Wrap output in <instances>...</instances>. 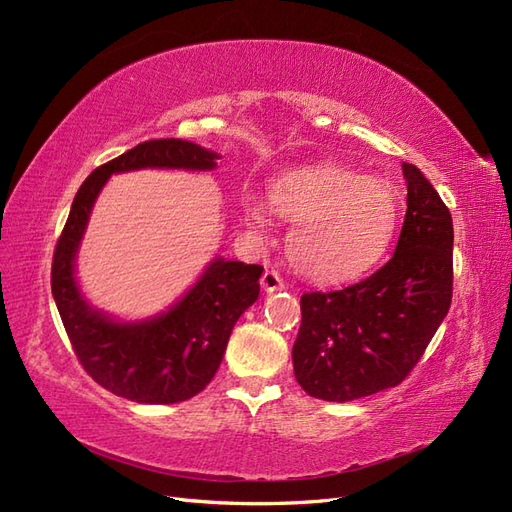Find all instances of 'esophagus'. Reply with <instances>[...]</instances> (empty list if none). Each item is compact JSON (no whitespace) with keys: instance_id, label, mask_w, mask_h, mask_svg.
I'll return each mask as SVG.
<instances>
[{"instance_id":"34e87169","label":"esophagus","mask_w":512,"mask_h":512,"mask_svg":"<svg viewBox=\"0 0 512 512\" xmlns=\"http://www.w3.org/2000/svg\"><path fill=\"white\" fill-rule=\"evenodd\" d=\"M260 286H262V290H265V292H275V290H284L286 288L282 275L277 273V271H273V269L265 271V275H262V280H260Z\"/></svg>"}]
</instances>
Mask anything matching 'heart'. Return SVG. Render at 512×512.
I'll return each instance as SVG.
<instances>
[{
  "label": "heart",
  "instance_id": "heart-1",
  "mask_svg": "<svg viewBox=\"0 0 512 512\" xmlns=\"http://www.w3.org/2000/svg\"><path fill=\"white\" fill-rule=\"evenodd\" d=\"M269 205L286 222L288 258L305 280L339 284L363 275L389 247L399 218L391 183L350 168L318 164L292 170L269 188ZM247 220L267 226V211L247 203Z\"/></svg>",
  "mask_w": 512,
  "mask_h": 512
}]
</instances>
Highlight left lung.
I'll use <instances>...</instances> for the list:
<instances>
[{"label":"left lung","mask_w":512,"mask_h":512,"mask_svg":"<svg viewBox=\"0 0 512 512\" xmlns=\"http://www.w3.org/2000/svg\"><path fill=\"white\" fill-rule=\"evenodd\" d=\"M401 168L408 209L393 258L359 284L301 297L292 365L316 399L344 404L404 382L451 307V211L421 170Z\"/></svg>","instance_id":"1"}]
</instances>
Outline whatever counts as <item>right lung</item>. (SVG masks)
<instances>
[{"mask_svg":"<svg viewBox=\"0 0 512 512\" xmlns=\"http://www.w3.org/2000/svg\"><path fill=\"white\" fill-rule=\"evenodd\" d=\"M220 156L181 138H156L98 166L74 196L57 239L51 290L76 359L106 391L138 404H177L198 395L218 371L232 327L260 292V265L215 258L196 286L145 322L121 324L94 312L74 280L91 207L113 173L136 168L211 170Z\"/></svg>","mask_w":512,"mask_h":512,"instance_id":"right-lung-1","label":"right lung"}]
</instances>
